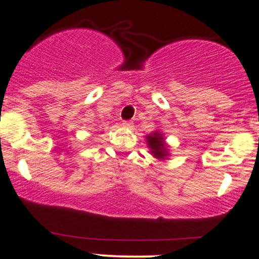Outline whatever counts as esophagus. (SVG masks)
<instances>
[{
  "instance_id": "1",
  "label": "esophagus",
  "mask_w": 259,
  "mask_h": 259,
  "mask_svg": "<svg viewBox=\"0 0 259 259\" xmlns=\"http://www.w3.org/2000/svg\"><path fill=\"white\" fill-rule=\"evenodd\" d=\"M133 124H134V122L133 121H130V120H125V121H122V125H124L125 127H133Z\"/></svg>"
}]
</instances>
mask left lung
<instances>
[{
    "label": "left lung",
    "mask_w": 259,
    "mask_h": 259,
    "mask_svg": "<svg viewBox=\"0 0 259 259\" xmlns=\"http://www.w3.org/2000/svg\"><path fill=\"white\" fill-rule=\"evenodd\" d=\"M147 143L155 158H160L162 159V158H164L168 154L167 147L164 144V139H163L162 135L158 132H154V134L147 137Z\"/></svg>",
    "instance_id": "left-lung-1"
}]
</instances>
